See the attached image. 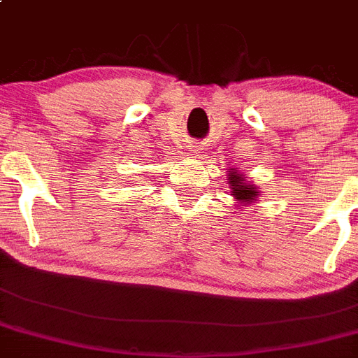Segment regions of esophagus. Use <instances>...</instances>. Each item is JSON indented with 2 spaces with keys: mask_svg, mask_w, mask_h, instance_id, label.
I'll list each match as a JSON object with an SVG mask.
<instances>
[{
  "mask_svg": "<svg viewBox=\"0 0 358 358\" xmlns=\"http://www.w3.org/2000/svg\"><path fill=\"white\" fill-rule=\"evenodd\" d=\"M199 150H203V148H199V146H194V148L190 150V152H192V155H196V153H201Z\"/></svg>",
  "mask_w": 358,
  "mask_h": 358,
  "instance_id": "34e87169",
  "label": "esophagus"
}]
</instances>
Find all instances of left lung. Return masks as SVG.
<instances>
[{"label":"left lung","mask_w":358,"mask_h":358,"mask_svg":"<svg viewBox=\"0 0 358 358\" xmlns=\"http://www.w3.org/2000/svg\"><path fill=\"white\" fill-rule=\"evenodd\" d=\"M229 183H231V192L233 196H235L236 199H240V201H252V199H256V189L255 185H249V183H245V178H243V175H236V173H229Z\"/></svg>","instance_id":"obj_1"}]
</instances>
